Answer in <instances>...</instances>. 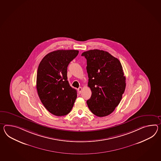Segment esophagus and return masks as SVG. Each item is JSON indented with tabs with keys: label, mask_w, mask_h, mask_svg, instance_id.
I'll use <instances>...</instances> for the list:
<instances>
[{
	"label": "esophagus",
	"mask_w": 161,
	"mask_h": 161,
	"mask_svg": "<svg viewBox=\"0 0 161 161\" xmlns=\"http://www.w3.org/2000/svg\"><path fill=\"white\" fill-rule=\"evenodd\" d=\"M82 88L81 87H79V88H78V91H79V94H81V91H82Z\"/></svg>",
	"instance_id": "obj_1"
}]
</instances>
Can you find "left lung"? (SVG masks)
<instances>
[{
  "mask_svg": "<svg viewBox=\"0 0 161 161\" xmlns=\"http://www.w3.org/2000/svg\"><path fill=\"white\" fill-rule=\"evenodd\" d=\"M81 56L86 59L88 86L92 92L86 103L95 115L108 116L118 106L125 90L122 64L117 58L102 50H90Z\"/></svg>",
  "mask_w": 161,
  "mask_h": 161,
  "instance_id": "obj_1",
  "label": "left lung"
}]
</instances>
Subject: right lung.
<instances>
[{
    "label": "right lung",
    "instance_id": "1",
    "mask_svg": "<svg viewBox=\"0 0 161 161\" xmlns=\"http://www.w3.org/2000/svg\"><path fill=\"white\" fill-rule=\"evenodd\" d=\"M77 50H58L46 55L37 70L36 90L43 106L57 116L69 114L77 98V91L70 86L67 70Z\"/></svg>",
    "mask_w": 161,
    "mask_h": 161
}]
</instances>
